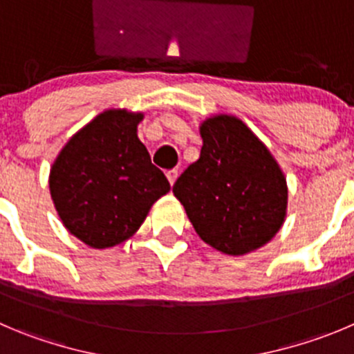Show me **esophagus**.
I'll list each match as a JSON object with an SVG mask.
<instances>
[{
	"label": "esophagus",
	"mask_w": 354,
	"mask_h": 354,
	"mask_svg": "<svg viewBox=\"0 0 354 354\" xmlns=\"http://www.w3.org/2000/svg\"><path fill=\"white\" fill-rule=\"evenodd\" d=\"M177 177H179V171L175 170V168H174V170H168L167 171V179H168V183L171 184V186H174V184H175Z\"/></svg>",
	"instance_id": "1"
}]
</instances>
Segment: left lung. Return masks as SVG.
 <instances>
[{
    "label": "left lung",
    "instance_id": "obj_1",
    "mask_svg": "<svg viewBox=\"0 0 354 354\" xmlns=\"http://www.w3.org/2000/svg\"><path fill=\"white\" fill-rule=\"evenodd\" d=\"M198 161L174 184L198 236L225 255H245L274 238L287 217L288 186L266 144L233 114L201 121Z\"/></svg>",
    "mask_w": 354,
    "mask_h": 354
}]
</instances>
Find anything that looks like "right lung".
<instances>
[{
	"label": "right lung",
	"instance_id": "1",
	"mask_svg": "<svg viewBox=\"0 0 354 354\" xmlns=\"http://www.w3.org/2000/svg\"><path fill=\"white\" fill-rule=\"evenodd\" d=\"M142 120V113L106 109L67 140L50 168L57 214L88 247L111 248L132 238L170 191L137 137Z\"/></svg>",
	"mask_w": 354,
	"mask_h": 354
}]
</instances>
